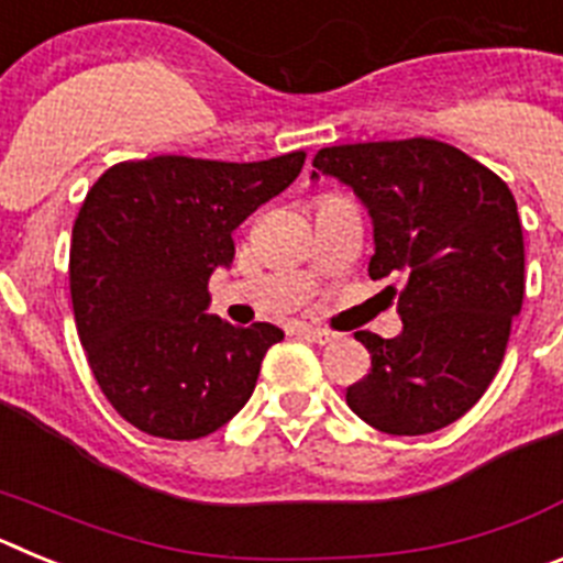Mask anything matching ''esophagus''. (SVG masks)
<instances>
[{
	"instance_id": "esophagus-1",
	"label": "esophagus",
	"mask_w": 563,
	"mask_h": 563,
	"mask_svg": "<svg viewBox=\"0 0 563 563\" xmlns=\"http://www.w3.org/2000/svg\"><path fill=\"white\" fill-rule=\"evenodd\" d=\"M296 332L298 335L310 338V341H316V343H332L338 338L332 330H324V327H312V324H298Z\"/></svg>"
}]
</instances>
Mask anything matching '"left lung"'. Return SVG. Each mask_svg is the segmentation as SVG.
Returning <instances> with one entry per match:
<instances>
[{
  "mask_svg": "<svg viewBox=\"0 0 563 563\" xmlns=\"http://www.w3.org/2000/svg\"><path fill=\"white\" fill-rule=\"evenodd\" d=\"M312 166L361 197L375 225L369 276H395L397 338L355 332L372 369L350 409L395 437L431 434L485 395L525 298V236L507 183L431 137L330 146ZM312 172V177H318Z\"/></svg>",
  "mask_w": 563,
  "mask_h": 563,
  "instance_id": "obj_1",
  "label": "left lung"
}]
</instances>
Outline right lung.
I'll use <instances>...</instances> for the list:
<instances>
[{"mask_svg":"<svg viewBox=\"0 0 563 563\" xmlns=\"http://www.w3.org/2000/svg\"><path fill=\"white\" fill-rule=\"evenodd\" d=\"M305 152L258 163L157 154L107 168L73 225L69 296L81 346L112 409L163 440H200L247 402L285 338L208 316V278L233 231L285 191Z\"/></svg>","mask_w":563,"mask_h":563,"instance_id":"add662e5","label":"right lung"}]
</instances>
